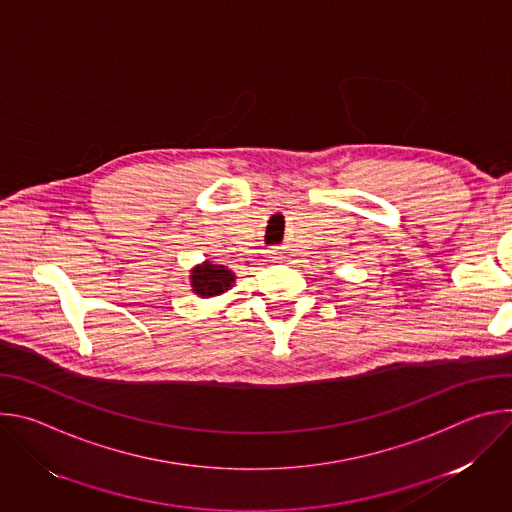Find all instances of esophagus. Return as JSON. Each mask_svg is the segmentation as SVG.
<instances>
[{"mask_svg":"<svg viewBox=\"0 0 512 512\" xmlns=\"http://www.w3.org/2000/svg\"><path fill=\"white\" fill-rule=\"evenodd\" d=\"M269 257H271V259H277V253H275V251H269Z\"/></svg>","mask_w":512,"mask_h":512,"instance_id":"1","label":"esophagus"}]
</instances>
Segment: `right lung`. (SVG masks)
<instances>
[{"label":"right lung","instance_id":"add662e5","mask_svg":"<svg viewBox=\"0 0 512 512\" xmlns=\"http://www.w3.org/2000/svg\"><path fill=\"white\" fill-rule=\"evenodd\" d=\"M192 291L200 298H212L221 296L229 291L235 283V273L229 271L225 265H214L210 261H204L202 265H196L190 275Z\"/></svg>","mask_w":512,"mask_h":512}]
</instances>
